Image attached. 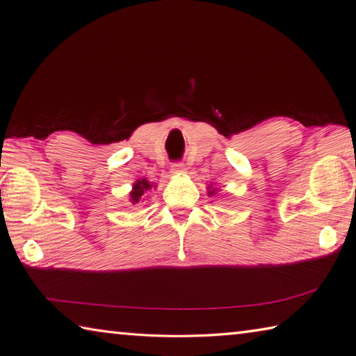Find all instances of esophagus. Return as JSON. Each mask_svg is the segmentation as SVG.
Returning a JSON list of instances; mask_svg holds the SVG:
<instances>
[{
	"label": "esophagus",
	"instance_id": "1",
	"mask_svg": "<svg viewBox=\"0 0 356 356\" xmlns=\"http://www.w3.org/2000/svg\"><path fill=\"white\" fill-rule=\"evenodd\" d=\"M184 172H186V165L183 163H173L170 165V173H173V175H183Z\"/></svg>",
	"mask_w": 356,
	"mask_h": 356
}]
</instances>
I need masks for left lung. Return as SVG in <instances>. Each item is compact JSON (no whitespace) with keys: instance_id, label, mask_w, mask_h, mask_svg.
<instances>
[{"instance_id":"8db88e82","label":"left lung","mask_w":356,"mask_h":356,"mask_svg":"<svg viewBox=\"0 0 356 356\" xmlns=\"http://www.w3.org/2000/svg\"><path fill=\"white\" fill-rule=\"evenodd\" d=\"M210 188V187H209ZM216 193V191H215V188H211V191H209V195L211 196V195H215Z\"/></svg>"}]
</instances>
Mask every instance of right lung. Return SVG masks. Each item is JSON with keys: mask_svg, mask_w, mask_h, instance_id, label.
<instances>
[{"mask_svg": "<svg viewBox=\"0 0 356 356\" xmlns=\"http://www.w3.org/2000/svg\"><path fill=\"white\" fill-rule=\"evenodd\" d=\"M152 187H155V186H152L151 183H149V181H147L146 178L137 179L136 183H134V186H132V192L129 193V196H131V198H129L131 204H132V205L138 204L141 200H143V195H145L146 192L151 191Z\"/></svg>", "mask_w": 356, "mask_h": 356, "instance_id": "add662e5", "label": "right lung"}]
</instances>
